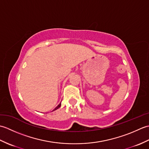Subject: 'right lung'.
Listing matches in <instances>:
<instances>
[{"label": "right lung", "mask_w": 149, "mask_h": 149, "mask_svg": "<svg viewBox=\"0 0 149 149\" xmlns=\"http://www.w3.org/2000/svg\"><path fill=\"white\" fill-rule=\"evenodd\" d=\"M61 103H60V104H59V105H58V106H57V107H56V108H55L54 109L53 111H54V110H56V109H58L59 108V107H60V106H61Z\"/></svg>", "instance_id": "right-lung-1"}]
</instances>
